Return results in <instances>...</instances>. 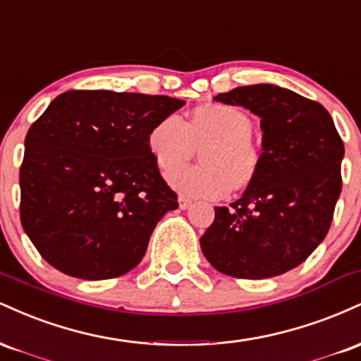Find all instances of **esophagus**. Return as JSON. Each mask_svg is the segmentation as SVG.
I'll list each match as a JSON object with an SVG mask.
<instances>
[{
    "label": "esophagus",
    "mask_w": 361,
    "mask_h": 361,
    "mask_svg": "<svg viewBox=\"0 0 361 361\" xmlns=\"http://www.w3.org/2000/svg\"><path fill=\"white\" fill-rule=\"evenodd\" d=\"M178 204H180V209L181 210H186L190 205H192V200H190V198L180 197V198H178Z\"/></svg>",
    "instance_id": "obj_1"
}]
</instances>
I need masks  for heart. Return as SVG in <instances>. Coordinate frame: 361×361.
Wrapping results in <instances>:
<instances>
[{"label": "heart", "mask_w": 361, "mask_h": 361, "mask_svg": "<svg viewBox=\"0 0 361 361\" xmlns=\"http://www.w3.org/2000/svg\"><path fill=\"white\" fill-rule=\"evenodd\" d=\"M252 122L243 110L224 103L197 106L185 122L169 114L149 130L147 147L166 175L168 185L181 197L219 198L231 190L246 186L258 175L261 156L251 140ZM202 149V167H180L195 145Z\"/></svg>", "instance_id": "b5f03b06"}]
</instances>
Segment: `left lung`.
<instances>
[{
  "label": "left lung",
  "mask_w": 361,
  "mask_h": 361,
  "mask_svg": "<svg viewBox=\"0 0 361 361\" xmlns=\"http://www.w3.org/2000/svg\"><path fill=\"white\" fill-rule=\"evenodd\" d=\"M214 100L258 115L263 152L243 197L231 209L215 207L202 251L224 275L271 279L304 263L326 238L345 146L329 111L287 88L239 86Z\"/></svg>",
  "instance_id": "1"
}]
</instances>
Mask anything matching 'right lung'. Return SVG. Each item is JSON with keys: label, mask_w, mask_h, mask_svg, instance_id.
Masks as SVG:
<instances>
[{"label": "right lung", "mask_w": 361, "mask_h": 361, "mask_svg": "<svg viewBox=\"0 0 361 361\" xmlns=\"http://www.w3.org/2000/svg\"><path fill=\"white\" fill-rule=\"evenodd\" d=\"M185 105L161 94L71 90L28 128L20 219L40 256L82 280L126 275L156 224L178 209L147 147L156 122Z\"/></svg>", "instance_id": "1"}]
</instances>
